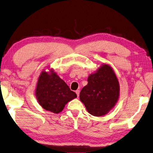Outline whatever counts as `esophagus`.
Returning a JSON list of instances; mask_svg holds the SVG:
<instances>
[{
	"label": "esophagus",
	"instance_id": "obj_1",
	"mask_svg": "<svg viewBox=\"0 0 153 153\" xmlns=\"http://www.w3.org/2000/svg\"><path fill=\"white\" fill-rule=\"evenodd\" d=\"M79 92H80V91H79V90H78V89H77V90H76V94H77V97H79Z\"/></svg>",
	"mask_w": 153,
	"mask_h": 153
}]
</instances>
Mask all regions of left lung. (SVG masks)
<instances>
[{
  "label": "left lung",
  "instance_id": "8db88e82",
  "mask_svg": "<svg viewBox=\"0 0 153 153\" xmlns=\"http://www.w3.org/2000/svg\"><path fill=\"white\" fill-rule=\"evenodd\" d=\"M88 82V85L80 92V101L91 115H106L114 108L120 94V86L114 70L108 64H101L95 72L89 75Z\"/></svg>",
  "mask_w": 153,
  "mask_h": 153
}]
</instances>
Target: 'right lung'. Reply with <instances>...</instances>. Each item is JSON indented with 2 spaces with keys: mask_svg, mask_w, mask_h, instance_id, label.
Here are the masks:
<instances>
[{
  "mask_svg": "<svg viewBox=\"0 0 153 153\" xmlns=\"http://www.w3.org/2000/svg\"><path fill=\"white\" fill-rule=\"evenodd\" d=\"M38 102L43 109L56 114L62 112L68 102L77 97L53 69L43 70L38 77L35 90Z\"/></svg>",
  "mask_w": 153,
  "mask_h": 153,
  "instance_id": "obj_1",
  "label": "right lung"
}]
</instances>
